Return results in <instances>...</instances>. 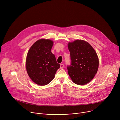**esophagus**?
Returning a JSON list of instances; mask_svg holds the SVG:
<instances>
[{
	"label": "esophagus",
	"instance_id": "obj_1",
	"mask_svg": "<svg viewBox=\"0 0 120 120\" xmlns=\"http://www.w3.org/2000/svg\"><path fill=\"white\" fill-rule=\"evenodd\" d=\"M64 67V65L63 64H60V69H63V68Z\"/></svg>",
	"mask_w": 120,
	"mask_h": 120
}]
</instances>
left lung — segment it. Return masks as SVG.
Masks as SVG:
<instances>
[{
    "label": "left lung",
    "instance_id": "1",
    "mask_svg": "<svg viewBox=\"0 0 120 120\" xmlns=\"http://www.w3.org/2000/svg\"><path fill=\"white\" fill-rule=\"evenodd\" d=\"M71 64L67 67L68 74L72 81L77 85L89 82L96 74L99 59L96 52L88 42L76 40L68 44Z\"/></svg>",
    "mask_w": 120,
    "mask_h": 120
}]
</instances>
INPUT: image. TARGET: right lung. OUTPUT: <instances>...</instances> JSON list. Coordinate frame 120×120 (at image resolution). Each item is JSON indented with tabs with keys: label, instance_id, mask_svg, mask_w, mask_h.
<instances>
[{
	"label": "right lung",
	"instance_id": "obj_1",
	"mask_svg": "<svg viewBox=\"0 0 120 120\" xmlns=\"http://www.w3.org/2000/svg\"><path fill=\"white\" fill-rule=\"evenodd\" d=\"M53 44L54 42L48 39H39L31 46L27 54L26 66L28 75L33 82L41 86L52 81L60 67L51 52Z\"/></svg>",
	"mask_w": 120,
	"mask_h": 120
}]
</instances>
